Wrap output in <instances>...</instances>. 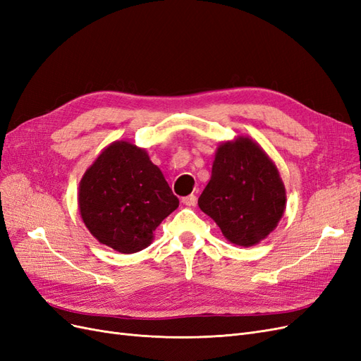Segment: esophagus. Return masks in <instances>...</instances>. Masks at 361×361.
I'll return each mask as SVG.
<instances>
[{
    "instance_id": "1",
    "label": "esophagus",
    "mask_w": 361,
    "mask_h": 361,
    "mask_svg": "<svg viewBox=\"0 0 361 361\" xmlns=\"http://www.w3.org/2000/svg\"><path fill=\"white\" fill-rule=\"evenodd\" d=\"M182 203L185 204V206H195V203H197V197H195L194 194H190V195H187V197H182Z\"/></svg>"
}]
</instances>
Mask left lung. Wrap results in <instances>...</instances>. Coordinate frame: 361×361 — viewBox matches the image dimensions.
<instances>
[{
    "mask_svg": "<svg viewBox=\"0 0 361 361\" xmlns=\"http://www.w3.org/2000/svg\"><path fill=\"white\" fill-rule=\"evenodd\" d=\"M199 206L232 244L251 247L279 224L286 191L262 147L248 137H238L216 149L212 176Z\"/></svg>",
    "mask_w": 361,
    "mask_h": 361,
    "instance_id": "obj_1",
    "label": "left lung"
}]
</instances>
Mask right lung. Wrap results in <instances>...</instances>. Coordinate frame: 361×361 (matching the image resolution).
Masks as SVG:
<instances>
[{
	"instance_id": "right-lung-1",
	"label": "right lung",
	"mask_w": 361,
	"mask_h": 361,
	"mask_svg": "<svg viewBox=\"0 0 361 361\" xmlns=\"http://www.w3.org/2000/svg\"><path fill=\"white\" fill-rule=\"evenodd\" d=\"M78 204L97 241L130 255L150 244L155 228L176 209L179 199L145 149L116 141L85 171Z\"/></svg>"
}]
</instances>
